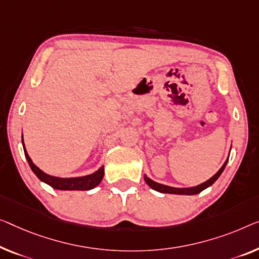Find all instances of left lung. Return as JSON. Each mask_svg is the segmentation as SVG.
<instances>
[{
    "label": "left lung",
    "mask_w": 259,
    "mask_h": 259,
    "mask_svg": "<svg viewBox=\"0 0 259 259\" xmlns=\"http://www.w3.org/2000/svg\"><path fill=\"white\" fill-rule=\"evenodd\" d=\"M228 159L229 157L227 158V160L225 161V164L222 165V167L219 169L218 172L215 173V175L211 177L210 179H208L207 181H204V183L198 185V186H194V187H188V188H178V187H171V186H166V185H163V184H159V183H156V181H153L152 179H150L149 177L144 176V180L145 183L149 185L150 187L152 188V190L157 191V192H160V193H169V194H181V195H194V194H198V193L202 192L203 190H206L207 187H209L213 185L216 180L219 179V177L222 175L223 169H225L227 163H228Z\"/></svg>",
    "instance_id": "obj_1"
}]
</instances>
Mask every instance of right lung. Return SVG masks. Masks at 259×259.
Instances as JSON below:
<instances>
[{
	"instance_id": "add662e5",
	"label": "right lung",
	"mask_w": 259,
	"mask_h": 259,
	"mask_svg": "<svg viewBox=\"0 0 259 259\" xmlns=\"http://www.w3.org/2000/svg\"><path fill=\"white\" fill-rule=\"evenodd\" d=\"M22 143H23V149H24L26 160H28L32 172L38 177V179L41 180L45 184L50 185L52 188H56V190L90 191L92 188L98 186V185L101 183V180L103 179V176H105V168H103V166L100 167L98 171H95L94 173H92V175L83 176V177H75V178H59V177L46 175L45 172L41 171L39 167H37L36 165L33 164V161L31 160L28 152H26L23 140H22Z\"/></svg>"
}]
</instances>
